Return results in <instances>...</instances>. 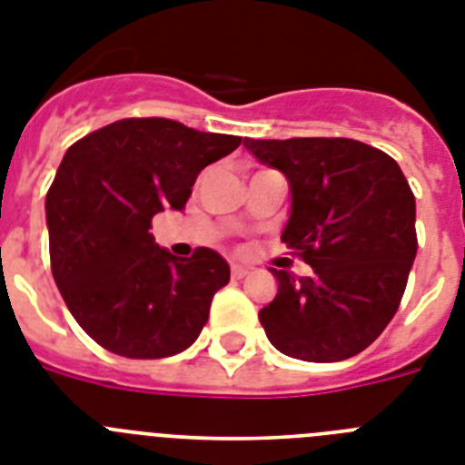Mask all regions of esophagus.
<instances>
[{"label":"esophagus","mask_w":465,"mask_h":465,"mask_svg":"<svg viewBox=\"0 0 465 465\" xmlns=\"http://www.w3.org/2000/svg\"><path fill=\"white\" fill-rule=\"evenodd\" d=\"M248 274V267H241V264H232V276L233 279H243Z\"/></svg>","instance_id":"1"}]
</instances>
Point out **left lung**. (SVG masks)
<instances>
[{"mask_svg":"<svg viewBox=\"0 0 465 465\" xmlns=\"http://www.w3.org/2000/svg\"><path fill=\"white\" fill-rule=\"evenodd\" d=\"M286 174L291 217L281 241L310 276L272 269L276 298L260 310L269 342L302 361H342L395 317L416 257V201L388 153L354 139H245Z\"/></svg>","mask_w":465,"mask_h":465,"instance_id":"1","label":"left lung"}]
</instances>
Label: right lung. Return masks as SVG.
<instances>
[{"label":"right lung","mask_w":465,"mask_h":465,"mask_svg":"<svg viewBox=\"0 0 465 465\" xmlns=\"http://www.w3.org/2000/svg\"><path fill=\"white\" fill-rule=\"evenodd\" d=\"M239 143L174 120L127 118L65 151L46 193L52 274L70 314L108 352L163 359L196 342L229 264L210 248L174 257L148 229L153 214L184 210L203 167Z\"/></svg>","instance_id":"1"}]
</instances>
